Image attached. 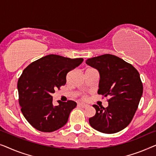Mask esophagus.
I'll return each mask as SVG.
<instances>
[{
	"instance_id": "obj_1",
	"label": "esophagus",
	"mask_w": 156,
	"mask_h": 156,
	"mask_svg": "<svg viewBox=\"0 0 156 156\" xmlns=\"http://www.w3.org/2000/svg\"><path fill=\"white\" fill-rule=\"evenodd\" d=\"M78 106L83 107V108H85V107H87V105L84 104V103H82V102H79L78 103Z\"/></svg>"
}]
</instances>
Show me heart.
I'll return each mask as SVG.
<instances>
[{
  "mask_svg": "<svg viewBox=\"0 0 156 156\" xmlns=\"http://www.w3.org/2000/svg\"><path fill=\"white\" fill-rule=\"evenodd\" d=\"M85 97H86V95H83V98H85Z\"/></svg>",
  "mask_w": 156,
  "mask_h": 156,
  "instance_id": "heart-1",
  "label": "heart"
}]
</instances>
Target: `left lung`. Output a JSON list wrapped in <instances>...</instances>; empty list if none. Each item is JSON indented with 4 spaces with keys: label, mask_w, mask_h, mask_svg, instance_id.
I'll return each instance as SVG.
<instances>
[{
    "label": "left lung",
    "mask_w": 156,
    "mask_h": 156,
    "mask_svg": "<svg viewBox=\"0 0 156 156\" xmlns=\"http://www.w3.org/2000/svg\"><path fill=\"white\" fill-rule=\"evenodd\" d=\"M86 63L100 73L98 94L109 97L106 108L93 105L96 114L89 119L90 124L102 133L119 132L130 124L143 94L139 73L130 63L112 54L88 58Z\"/></svg>",
    "instance_id": "8db88e82"
}]
</instances>
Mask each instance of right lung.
Masks as SVG:
<instances>
[{
    "label": "right lung",
    "instance_id": "obj_1",
    "mask_svg": "<svg viewBox=\"0 0 156 156\" xmlns=\"http://www.w3.org/2000/svg\"><path fill=\"white\" fill-rule=\"evenodd\" d=\"M82 58H70L50 54L30 63L17 81L19 104L27 121L37 130L52 132L68 122L77 103L58 101L53 105L52 93L66 83L70 71L83 62Z\"/></svg>",
    "mask_w": 156,
    "mask_h": 156
}]
</instances>
